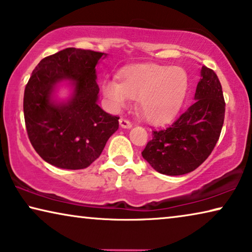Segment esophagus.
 Segmentation results:
<instances>
[{
  "label": "esophagus",
  "mask_w": 252,
  "mask_h": 252,
  "mask_svg": "<svg viewBox=\"0 0 252 252\" xmlns=\"http://www.w3.org/2000/svg\"><path fill=\"white\" fill-rule=\"evenodd\" d=\"M119 125H121L123 128H130L131 126H133V124H131L128 119L126 118H121L119 119Z\"/></svg>",
  "instance_id": "34e87169"
}]
</instances>
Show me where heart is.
<instances>
[{
  "mask_svg": "<svg viewBox=\"0 0 252 252\" xmlns=\"http://www.w3.org/2000/svg\"><path fill=\"white\" fill-rule=\"evenodd\" d=\"M119 83L106 80L102 92L109 106L117 110L129 98H137V109L146 121L168 122L175 116L188 90V75L184 68L162 65H137L119 74Z\"/></svg>",
  "mask_w": 252,
  "mask_h": 252,
  "instance_id": "heart-1",
  "label": "heart"
}]
</instances>
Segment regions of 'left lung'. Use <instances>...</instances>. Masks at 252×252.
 Wrapping results in <instances>:
<instances>
[{"instance_id": "left-lung-1", "label": "left lung", "mask_w": 252, "mask_h": 252, "mask_svg": "<svg viewBox=\"0 0 252 252\" xmlns=\"http://www.w3.org/2000/svg\"><path fill=\"white\" fill-rule=\"evenodd\" d=\"M196 101L171 125L152 131L142 157L158 172L180 176L193 171L218 143L225 115L222 86L216 73L202 67Z\"/></svg>"}]
</instances>
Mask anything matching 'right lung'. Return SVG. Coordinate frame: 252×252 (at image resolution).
I'll list each match as a JSON object with an SVG mask.
<instances>
[{
	"instance_id": "1",
	"label": "right lung",
	"mask_w": 252,
	"mask_h": 252,
	"mask_svg": "<svg viewBox=\"0 0 252 252\" xmlns=\"http://www.w3.org/2000/svg\"><path fill=\"white\" fill-rule=\"evenodd\" d=\"M103 53L65 48L42 59L27 83L23 114L29 141L49 164L61 169L88 168L118 129L119 117L98 106L95 65ZM62 79L72 81L75 94L66 104L50 95Z\"/></svg>"
}]
</instances>
